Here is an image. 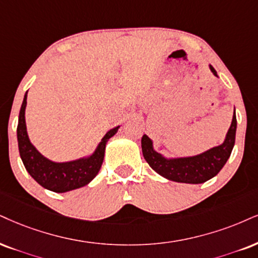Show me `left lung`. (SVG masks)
Here are the masks:
<instances>
[{
	"instance_id": "obj_1",
	"label": "left lung",
	"mask_w": 258,
	"mask_h": 258,
	"mask_svg": "<svg viewBox=\"0 0 258 258\" xmlns=\"http://www.w3.org/2000/svg\"><path fill=\"white\" fill-rule=\"evenodd\" d=\"M209 67H211L213 74L218 76L215 69L212 66ZM236 130L237 118L236 111H234L233 119H232L224 144L209 149L205 153L189 158L166 159L154 151L152 140L147 135L142 136L141 140L142 153H144V157L149 166L153 168L155 172L167 179L178 183H205L217 176L224 167V165L226 164L232 149H233L234 141H236Z\"/></svg>"
}]
</instances>
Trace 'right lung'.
<instances>
[{
	"instance_id": "right-lung-1",
	"label": "right lung",
	"mask_w": 258,
	"mask_h": 258,
	"mask_svg": "<svg viewBox=\"0 0 258 258\" xmlns=\"http://www.w3.org/2000/svg\"><path fill=\"white\" fill-rule=\"evenodd\" d=\"M27 104V92L22 101L18 123V144L22 163L27 172L38 184L55 192H66L78 189L91 182L99 172L104 160L105 146L110 138L116 134L119 126L109 130L100 141L99 146L90 158L71 161L53 163L44 158L28 140L25 122V109Z\"/></svg>"
}]
</instances>
